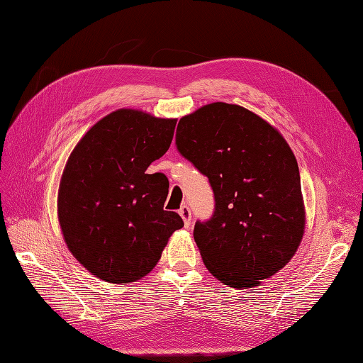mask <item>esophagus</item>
I'll return each mask as SVG.
<instances>
[{"instance_id": "1", "label": "esophagus", "mask_w": 363, "mask_h": 363, "mask_svg": "<svg viewBox=\"0 0 363 363\" xmlns=\"http://www.w3.org/2000/svg\"><path fill=\"white\" fill-rule=\"evenodd\" d=\"M179 213H180V216L183 218L184 225L189 227V225H191V208H189V206H188V204H183V206L180 207Z\"/></svg>"}]
</instances>
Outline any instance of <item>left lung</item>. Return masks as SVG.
I'll list each match as a JSON object with an SVG mask.
<instances>
[{
  "label": "left lung",
  "instance_id": "left-lung-1",
  "mask_svg": "<svg viewBox=\"0 0 363 363\" xmlns=\"http://www.w3.org/2000/svg\"><path fill=\"white\" fill-rule=\"evenodd\" d=\"M175 147L213 191L212 216L194 227L207 269L251 288L286 265L304 207L298 164L279 131L244 107L212 103L179 121Z\"/></svg>",
  "mask_w": 363,
  "mask_h": 363
}]
</instances>
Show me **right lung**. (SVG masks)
Here are the masks:
<instances>
[{"label": "right lung", "instance_id": "obj_1", "mask_svg": "<svg viewBox=\"0 0 363 363\" xmlns=\"http://www.w3.org/2000/svg\"><path fill=\"white\" fill-rule=\"evenodd\" d=\"M177 119L121 108L77 144L59 189V223L69 251L108 283L136 281L159 262L183 227L163 211L169 182L147 168L168 151Z\"/></svg>", "mask_w": 363, "mask_h": 363}]
</instances>
